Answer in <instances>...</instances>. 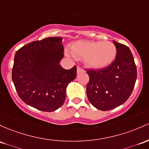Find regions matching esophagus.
Instances as JSON below:
<instances>
[{"instance_id":"34e87169","label":"esophagus","mask_w":149,"mask_h":149,"mask_svg":"<svg viewBox=\"0 0 149 149\" xmlns=\"http://www.w3.org/2000/svg\"><path fill=\"white\" fill-rule=\"evenodd\" d=\"M83 70L82 69V68H81V67L77 66V73H81V72H83Z\"/></svg>"}]
</instances>
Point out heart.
Instances as JSON below:
<instances>
[{
  "label": "heart",
  "mask_w": 149,
  "mask_h": 149,
  "mask_svg": "<svg viewBox=\"0 0 149 149\" xmlns=\"http://www.w3.org/2000/svg\"><path fill=\"white\" fill-rule=\"evenodd\" d=\"M76 58H84L85 64L92 68H102L110 64L117 55V47L111 42L78 41L71 47Z\"/></svg>",
  "instance_id": "heart-1"
}]
</instances>
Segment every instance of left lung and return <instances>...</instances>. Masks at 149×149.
<instances>
[{"label":"left lung","mask_w":149,"mask_h":149,"mask_svg":"<svg viewBox=\"0 0 149 149\" xmlns=\"http://www.w3.org/2000/svg\"><path fill=\"white\" fill-rule=\"evenodd\" d=\"M117 47L115 59L107 66L86 68L89 76L86 86L89 102L102 111L125 103L133 91L137 77L133 55L128 47L113 41Z\"/></svg>","instance_id":"8db88e82"}]
</instances>
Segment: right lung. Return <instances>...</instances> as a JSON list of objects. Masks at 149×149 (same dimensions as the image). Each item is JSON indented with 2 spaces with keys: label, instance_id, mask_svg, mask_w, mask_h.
<instances>
[{
  "label": "right lung",
  "instance_id": "right-lung-1",
  "mask_svg": "<svg viewBox=\"0 0 149 149\" xmlns=\"http://www.w3.org/2000/svg\"><path fill=\"white\" fill-rule=\"evenodd\" d=\"M61 37L34 41L16 52L12 80L20 99L43 112L59 108L66 99V89L76 77L77 68L64 69Z\"/></svg>",
  "mask_w": 149,
  "mask_h": 149
}]
</instances>
